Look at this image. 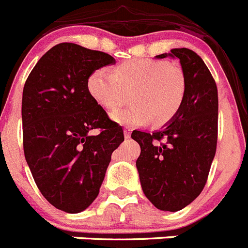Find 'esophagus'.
<instances>
[{
	"label": "esophagus",
	"mask_w": 248,
	"mask_h": 248,
	"mask_svg": "<svg viewBox=\"0 0 248 248\" xmlns=\"http://www.w3.org/2000/svg\"><path fill=\"white\" fill-rule=\"evenodd\" d=\"M131 132H132V129L128 128V127H126V128L124 129V138H126V140H128V138L131 137Z\"/></svg>",
	"instance_id": "34e87169"
}]
</instances>
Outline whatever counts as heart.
Returning <instances> with one entry per match:
<instances>
[{
  "instance_id": "heart-1",
  "label": "heart",
  "mask_w": 248,
  "mask_h": 248,
  "mask_svg": "<svg viewBox=\"0 0 248 248\" xmlns=\"http://www.w3.org/2000/svg\"><path fill=\"white\" fill-rule=\"evenodd\" d=\"M88 91L102 108L116 111L111 119L122 126H160L179 112L186 93L183 69L164 60L133 59L116 66L112 73L97 69L89 77Z\"/></svg>"
}]
</instances>
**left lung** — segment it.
I'll list each match as a JSON object with an SVG mask.
<instances>
[{
  "mask_svg": "<svg viewBox=\"0 0 248 248\" xmlns=\"http://www.w3.org/2000/svg\"><path fill=\"white\" fill-rule=\"evenodd\" d=\"M179 59L186 93L179 112L155 132L133 131L140 155L136 162L142 190L163 211L195 200L206 183L217 143V88L204 60L188 48L155 58Z\"/></svg>",
  "mask_w": 248,
  "mask_h": 248,
  "instance_id": "1",
  "label": "left lung"
}]
</instances>
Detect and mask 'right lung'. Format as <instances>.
<instances>
[{
  "instance_id": "1",
  "label": "right lung",
  "mask_w": 248,
  "mask_h": 248,
  "mask_svg": "<svg viewBox=\"0 0 248 248\" xmlns=\"http://www.w3.org/2000/svg\"><path fill=\"white\" fill-rule=\"evenodd\" d=\"M115 63L104 52L60 43L38 60L24 84V157L42 195L65 213L93 204L111 155L124 140L122 127L88 91L93 71ZM96 128L100 133L93 135Z\"/></svg>"
}]
</instances>
